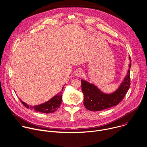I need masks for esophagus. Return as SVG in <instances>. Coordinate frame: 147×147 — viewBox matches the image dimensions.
Wrapping results in <instances>:
<instances>
[{
  "label": "esophagus",
  "mask_w": 147,
  "mask_h": 147,
  "mask_svg": "<svg viewBox=\"0 0 147 147\" xmlns=\"http://www.w3.org/2000/svg\"><path fill=\"white\" fill-rule=\"evenodd\" d=\"M83 74V71L80 68H78L75 71V75L78 77L82 76Z\"/></svg>",
  "instance_id": "obj_1"
}]
</instances>
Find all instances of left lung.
Returning <instances> with one entry per match:
<instances>
[{"mask_svg": "<svg viewBox=\"0 0 147 147\" xmlns=\"http://www.w3.org/2000/svg\"><path fill=\"white\" fill-rule=\"evenodd\" d=\"M129 67L130 68L131 63ZM81 83L85 107L92 111H101L117 105L123 99L130 86V69L119 88L111 94H103L96 86L82 79Z\"/></svg>", "mask_w": 147, "mask_h": 147, "instance_id": "obj_1", "label": "left lung"}]
</instances>
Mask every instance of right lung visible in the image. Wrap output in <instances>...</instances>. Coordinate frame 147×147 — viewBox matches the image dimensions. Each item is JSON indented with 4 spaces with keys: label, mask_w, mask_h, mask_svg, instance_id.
<instances>
[{
    "label": "right lung",
    "mask_w": 147,
    "mask_h": 147,
    "mask_svg": "<svg viewBox=\"0 0 147 147\" xmlns=\"http://www.w3.org/2000/svg\"><path fill=\"white\" fill-rule=\"evenodd\" d=\"M64 86L62 88V90L57 94L56 96L53 97L49 101L41 104L40 105H36L34 106H29L25 102H22L20 99V101L22 102L23 105L27 107L28 109H32V110H34L36 111H39L40 113H52L56 111L58 108L60 107L61 101H62V92L63 91Z\"/></svg>",
    "instance_id": "1"
}]
</instances>
